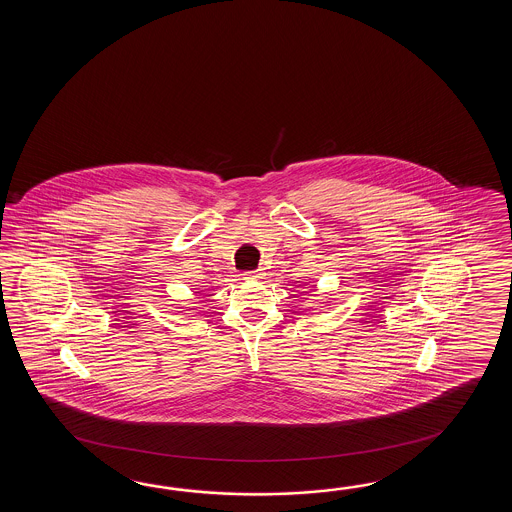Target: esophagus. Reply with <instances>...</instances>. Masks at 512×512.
<instances>
[{"mask_svg": "<svg viewBox=\"0 0 512 512\" xmlns=\"http://www.w3.org/2000/svg\"><path fill=\"white\" fill-rule=\"evenodd\" d=\"M265 276V272L263 269H256V271H247L245 272V278H249V280H260Z\"/></svg>", "mask_w": 512, "mask_h": 512, "instance_id": "esophagus-1", "label": "esophagus"}]
</instances>
